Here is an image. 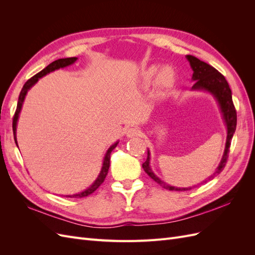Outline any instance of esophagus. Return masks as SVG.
I'll use <instances>...</instances> for the list:
<instances>
[{
    "mask_svg": "<svg viewBox=\"0 0 255 255\" xmlns=\"http://www.w3.org/2000/svg\"><path fill=\"white\" fill-rule=\"evenodd\" d=\"M140 135V130L138 128L136 127H133V128H129L128 130H127V136L129 138V137H135V136H138Z\"/></svg>",
    "mask_w": 255,
    "mask_h": 255,
    "instance_id": "1",
    "label": "esophagus"
}]
</instances>
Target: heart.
Wrapping results in <instances>:
<instances>
[{"label":"heart","instance_id":"b5f03b06","mask_svg":"<svg viewBox=\"0 0 255 255\" xmlns=\"http://www.w3.org/2000/svg\"><path fill=\"white\" fill-rule=\"evenodd\" d=\"M153 70H151L152 72ZM175 81V75L171 67L164 66L161 67L156 73L155 80H154V84L155 87L159 90H164L169 87H171Z\"/></svg>","mask_w":255,"mask_h":255}]
</instances>
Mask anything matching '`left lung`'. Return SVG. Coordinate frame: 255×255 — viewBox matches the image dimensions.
Wrapping results in <instances>:
<instances>
[{"label": "left lung", "instance_id": "left-lung-1", "mask_svg": "<svg viewBox=\"0 0 255 255\" xmlns=\"http://www.w3.org/2000/svg\"><path fill=\"white\" fill-rule=\"evenodd\" d=\"M186 58L189 61L192 71H194V73H192V81H195V83H194V85H192L191 89L192 90H205V91L211 92V94L215 97V99L217 100L218 105L220 107V111L222 113V117H223V120H225V123L227 126V130H228L226 149H225V152H223V156L220 160L219 166L217 167L216 171L214 172V174H212L206 180V181H210V180L214 179L216 175H218L223 170V168L226 167L227 160L229 157L231 140H232V137H233V135L235 133V129H236L237 115H236V110H235V106L233 104V100H232V91H231V88H230L225 76L216 70L214 67L204 63V61L200 60L199 58H197L195 56L187 55ZM142 168L145 171V173L148 174L151 179H153L156 183H158L160 186H163L166 189L175 190V191H184V190H189L192 188V187H186V188L174 187V186H170V185H168L165 182L161 181L159 177H157L155 174H154V172L152 171V169L150 167V152L149 151H148V157H146V160L142 164Z\"/></svg>", "mask_w": 255, "mask_h": 255}]
</instances>
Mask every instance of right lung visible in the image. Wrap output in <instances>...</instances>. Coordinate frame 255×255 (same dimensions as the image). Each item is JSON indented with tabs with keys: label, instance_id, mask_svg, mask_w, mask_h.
I'll list each match as a JSON object with an SVG mask.
<instances>
[{
	"label": "right lung",
	"instance_id": "add662e5",
	"mask_svg": "<svg viewBox=\"0 0 255 255\" xmlns=\"http://www.w3.org/2000/svg\"><path fill=\"white\" fill-rule=\"evenodd\" d=\"M78 59L76 57H69V58H60V59H57L55 61H53V63H51L49 66L45 67L43 70H41L39 73H37L36 75H34L33 78H30L25 84L24 86H23L21 92H20V96H19V99H18V104H17V110H16V113H14V116H13V119H12V130H13V138H14V142H16V144L18 145V142H17V136H16V130H17V122H18V118H19V114L21 112V109H22V104H23V101H24L25 99V96L27 94V91L32 88V86H34V85L38 82V80H39L40 78H42V76L47 75L48 73L52 72V71H55L57 70V69L59 68H65L67 66H70L72 65L73 63H75V60ZM118 144V141L115 142L111 148L107 150L105 156H104V160H103V166H102V169L101 171H100V174L98 175L97 180L94 182V184L91 185L90 187H88L86 190H84L82 192H79V194H75V195H68V196H65V197H69V198H83V197H87L89 195H91L92 192L96 191L100 185H101L105 177L107 175V173H109V169H110V163H111V154H112V151L117 146Z\"/></svg>",
	"mask_w": 255,
	"mask_h": 255
}]
</instances>
